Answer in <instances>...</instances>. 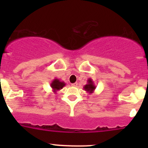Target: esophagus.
Wrapping results in <instances>:
<instances>
[{"label": "esophagus", "mask_w": 148, "mask_h": 148, "mask_svg": "<svg viewBox=\"0 0 148 148\" xmlns=\"http://www.w3.org/2000/svg\"><path fill=\"white\" fill-rule=\"evenodd\" d=\"M77 84H77V82H75V83L71 84V85H72L73 86H77Z\"/></svg>", "instance_id": "obj_1"}]
</instances>
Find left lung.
<instances>
[{
    "mask_svg": "<svg viewBox=\"0 0 148 148\" xmlns=\"http://www.w3.org/2000/svg\"><path fill=\"white\" fill-rule=\"evenodd\" d=\"M96 89V85L95 84L94 82L92 81V79L91 78H89L87 80V84L86 85L84 86V89L86 92H87L89 94L93 93L94 91Z\"/></svg>",
    "mask_w": 148,
    "mask_h": 148,
    "instance_id": "1",
    "label": "left lung"
}]
</instances>
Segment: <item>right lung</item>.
<instances>
[{"label": "right lung", "mask_w": 148, "mask_h": 148, "mask_svg": "<svg viewBox=\"0 0 148 148\" xmlns=\"http://www.w3.org/2000/svg\"><path fill=\"white\" fill-rule=\"evenodd\" d=\"M51 87L52 91H53V93L56 94L58 91L61 90L62 88L66 85V83L64 82H62L61 80H59V79H54L53 81L51 83Z\"/></svg>", "instance_id": "right-lung-1"}]
</instances>
